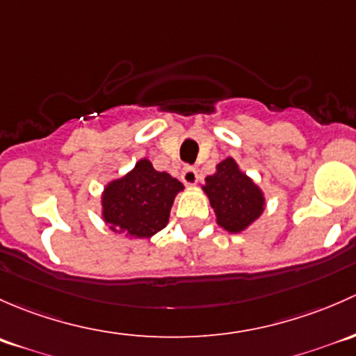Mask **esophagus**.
<instances>
[{
  "label": "esophagus",
  "mask_w": 356,
  "mask_h": 356,
  "mask_svg": "<svg viewBox=\"0 0 356 356\" xmlns=\"http://www.w3.org/2000/svg\"><path fill=\"white\" fill-rule=\"evenodd\" d=\"M179 177H181V181L185 183L186 186H193L197 181H199V173H197L195 168H192V166L183 168L181 175H179Z\"/></svg>",
  "instance_id": "34e87169"
}]
</instances>
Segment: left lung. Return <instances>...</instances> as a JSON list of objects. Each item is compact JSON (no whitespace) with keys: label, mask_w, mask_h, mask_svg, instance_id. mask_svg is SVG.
Segmentation results:
<instances>
[{"label":"left lung","mask_w":356,"mask_h":356,"mask_svg":"<svg viewBox=\"0 0 356 356\" xmlns=\"http://www.w3.org/2000/svg\"><path fill=\"white\" fill-rule=\"evenodd\" d=\"M202 190L214 211L216 222L232 234L243 233L266 211L264 190L240 170L233 157L216 164V173L205 178Z\"/></svg>","instance_id":"8db88e82"}]
</instances>
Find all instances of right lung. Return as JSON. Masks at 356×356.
<instances>
[{"label":"right lung","mask_w":356,"mask_h":356,"mask_svg":"<svg viewBox=\"0 0 356 356\" xmlns=\"http://www.w3.org/2000/svg\"><path fill=\"white\" fill-rule=\"evenodd\" d=\"M185 186L164 171L154 170L147 157L123 177L111 179L101 193V218L113 233L151 238L166 228L175 197Z\"/></svg>","instance_id":"1"}]
</instances>
